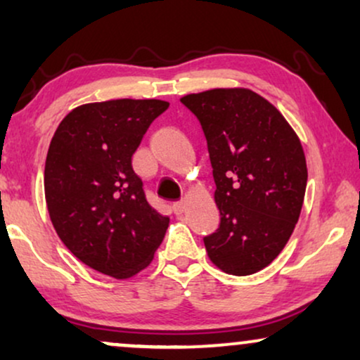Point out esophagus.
Listing matches in <instances>:
<instances>
[{"label":"esophagus","mask_w":360,"mask_h":360,"mask_svg":"<svg viewBox=\"0 0 360 360\" xmlns=\"http://www.w3.org/2000/svg\"><path fill=\"white\" fill-rule=\"evenodd\" d=\"M172 210H174V213L176 216H181L185 213V201H179V203H174L172 206Z\"/></svg>","instance_id":"obj_1"}]
</instances>
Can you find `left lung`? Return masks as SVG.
Segmentation results:
<instances>
[{
    "mask_svg": "<svg viewBox=\"0 0 360 360\" xmlns=\"http://www.w3.org/2000/svg\"><path fill=\"white\" fill-rule=\"evenodd\" d=\"M180 101L208 142L221 214L205 248L226 274L250 275L282 252L302 213L308 169L297 132L249 88H213Z\"/></svg>",
    "mask_w": 360,
    "mask_h": 360,
    "instance_id": "1",
    "label": "left lung"
}]
</instances>
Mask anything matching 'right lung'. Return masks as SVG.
<instances>
[{
	"label": "right lung",
	"instance_id": "add662e5",
	"mask_svg": "<svg viewBox=\"0 0 360 360\" xmlns=\"http://www.w3.org/2000/svg\"><path fill=\"white\" fill-rule=\"evenodd\" d=\"M169 103L110 100L77 106L49 146L44 190L53 229L83 264L126 280L149 267L170 219L147 203L132 154Z\"/></svg>",
	"mask_w": 360,
	"mask_h": 360
}]
</instances>
